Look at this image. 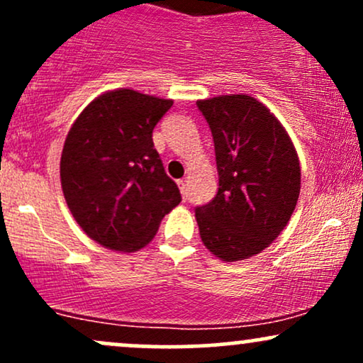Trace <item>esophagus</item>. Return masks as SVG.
I'll list each match as a JSON object with an SVG mask.
<instances>
[{
    "mask_svg": "<svg viewBox=\"0 0 363 363\" xmlns=\"http://www.w3.org/2000/svg\"><path fill=\"white\" fill-rule=\"evenodd\" d=\"M177 186H179V189H181V194L186 198V194H187V181H186V179H179Z\"/></svg>",
    "mask_w": 363,
    "mask_h": 363,
    "instance_id": "34e87169",
    "label": "esophagus"
}]
</instances>
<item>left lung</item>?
Masks as SVG:
<instances>
[{"label":"left lung","instance_id":"obj_1","mask_svg":"<svg viewBox=\"0 0 363 363\" xmlns=\"http://www.w3.org/2000/svg\"><path fill=\"white\" fill-rule=\"evenodd\" d=\"M215 143L218 193L196 208L203 244L222 261L259 254L289 223L301 164L289 133L273 112L249 95L198 101Z\"/></svg>","mask_w":363,"mask_h":363}]
</instances>
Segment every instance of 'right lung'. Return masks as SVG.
<instances>
[{
  "mask_svg": "<svg viewBox=\"0 0 363 363\" xmlns=\"http://www.w3.org/2000/svg\"><path fill=\"white\" fill-rule=\"evenodd\" d=\"M172 104L131 89L106 91L83 109L66 136L62 194L83 232L104 247H145L181 203L152 140Z\"/></svg>",
  "mask_w": 363,
  "mask_h": 363,
  "instance_id": "obj_1",
  "label": "right lung"
}]
</instances>
